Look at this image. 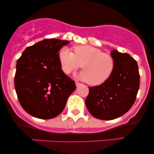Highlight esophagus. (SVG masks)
I'll list each match as a JSON object with an SVG mask.
<instances>
[{"label":"esophagus","mask_w":154,"mask_h":154,"mask_svg":"<svg viewBox=\"0 0 154 154\" xmlns=\"http://www.w3.org/2000/svg\"><path fill=\"white\" fill-rule=\"evenodd\" d=\"M75 85H76V86H77V87H79V86H80L82 84H81V83L78 82H75Z\"/></svg>","instance_id":"esophagus-1"}]
</instances>
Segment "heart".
I'll use <instances>...</instances> for the list:
<instances>
[{"mask_svg":"<svg viewBox=\"0 0 154 154\" xmlns=\"http://www.w3.org/2000/svg\"><path fill=\"white\" fill-rule=\"evenodd\" d=\"M72 53L67 48L59 51V59L61 69L66 75L82 66L83 70L77 77L91 85L105 82L114 69V61L111 55L90 45H78Z\"/></svg>","mask_w":154,"mask_h":154,"instance_id":"obj_1","label":"heart"}]
</instances>
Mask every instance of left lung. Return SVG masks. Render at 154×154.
Instances as JSON below:
<instances>
[{"mask_svg":"<svg viewBox=\"0 0 154 154\" xmlns=\"http://www.w3.org/2000/svg\"><path fill=\"white\" fill-rule=\"evenodd\" d=\"M114 69L111 77L98 86L89 87L85 104L95 118L111 120L122 116L135 103L140 85L138 66L128 54L113 50Z\"/></svg>","mask_w":154,"mask_h":154,"instance_id":"1","label":"left lung"}]
</instances>
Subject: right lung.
<instances>
[{
  "label": "right lung",
  "instance_id": "add662e5",
  "mask_svg": "<svg viewBox=\"0 0 154 154\" xmlns=\"http://www.w3.org/2000/svg\"><path fill=\"white\" fill-rule=\"evenodd\" d=\"M68 40L51 38L27 47L17 60L15 90L24 111L49 119L61 113L75 83L63 73L59 52Z\"/></svg>",
  "mask_w": 154,
  "mask_h": 154
}]
</instances>
